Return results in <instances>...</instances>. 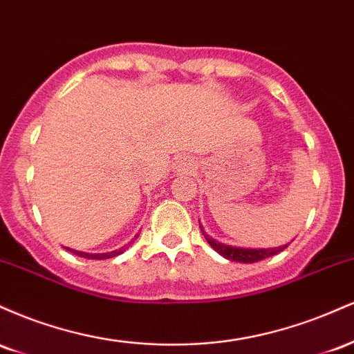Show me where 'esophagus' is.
<instances>
[{
    "instance_id": "obj_1",
    "label": "esophagus",
    "mask_w": 354,
    "mask_h": 354,
    "mask_svg": "<svg viewBox=\"0 0 354 354\" xmlns=\"http://www.w3.org/2000/svg\"><path fill=\"white\" fill-rule=\"evenodd\" d=\"M196 168V161L191 156H180L176 161H174V169L178 173H189L191 169Z\"/></svg>"
}]
</instances>
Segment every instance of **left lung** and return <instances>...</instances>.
Instances as JSON below:
<instances>
[{
    "instance_id": "8db88e82",
    "label": "left lung",
    "mask_w": 354,
    "mask_h": 354,
    "mask_svg": "<svg viewBox=\"0 0 354 354\" xmlns=\"http://www.w3.org/2000/svg\"><path fill=\"white\" fill-rule=\"evenodd\" d=\"M200 228L203 231V236L206 238V241L209 243V246L213 248L216 253H219L223 258L230 259V261H238V263H258L261 259L270 258V256L278 254L279 251H283L284 246H278V248H238V246H230V245H223V243L216 241L209 236V234L205 233L203 226L200 225Z\"/></svg>"
}]
</instances>
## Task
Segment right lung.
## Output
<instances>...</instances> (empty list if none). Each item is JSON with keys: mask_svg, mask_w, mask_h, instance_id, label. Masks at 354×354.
<instances>
[{"mask_svg": "<svg viewBox=\"0 0 354 354\" xmlns=\"http://www.w3.org/2000/svg\"><path fill=\"white\" fill-rule=\"evenodd\" d=\"M138 238V234L135 238L131 239V243L135 241V239ZM129 246V243L126 246H123V248H120V250H115V251H109V253H83V251H76V250H70V248H66L68 251H71V253H75V254H78V256H81V258H86V259H108V258H113V256H118V254H121L123 253V251L126 250V248Z\"/></svg>", "mask_w": 354, "mask_h": 354, "instance_id": "add662e5", "label": "right lung"}]
</instances>
